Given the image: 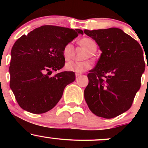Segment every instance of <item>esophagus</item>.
<instances>
[{"mask_svg": "<svg viewBox=\"0 0 148 148\" xmlns=\"http://www.w3.org/2000/svg\"><path fill=\"white\" fill-rule=\"evenodd\" d=\"M75 75H76V77H78V76L81 75V74H79V73H76Z\"/></svg>", "mask_w": 148, "mask_h": 148, "instance_id": "obj_1", "label": "esophagus"}]
</instances>
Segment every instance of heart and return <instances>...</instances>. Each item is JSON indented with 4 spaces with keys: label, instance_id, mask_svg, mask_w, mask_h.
Here are the masks:
<instances>
[{
    "label": "heart",
    "instance_id": "obj_1",
    "mask_svg": "<svg viewBox=\"0 0 148 148\" xmlns=\"http://www.w3.org/2000/svg\"><path fill=\"white\" fill-rule=\"evenodd\" d=\"M78 44L81 47L88 51L89 53L86 56L87 58H93L94 53L97 49V43L92 39L89 37H84L78 42ZM74 48L72 43H67L64 46L62 49V54L66 60L72 59L74 56ZM91 68V63L89 61H82V62H76V61H69L65 64V69L69 72L77 73H82Z\"/></svg>",
    "mask_w": 148,
    "mask_h": 148
}]
</instances>
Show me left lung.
I'll return each mask as SVG.
<instances>
[{"label": "left lung", "instance_id": "8db88e82", "mask_svg": "<svg viewBox=\"0 0 148 148\" xmlns=\"http://www.w3.org/2000/svg\"><path fill=\"white\" fill-rule=\"evenodd\" d=\"M102 51L88 74L84 97L90 110L103 118H113L132 106L145 70L143 52L136 40L120 28L84 30Z\"/></svg>", "mask_w": 148, "mask_h": 148}]
</instances>
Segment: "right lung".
<instances>
[{
	"label": "right lung",
	"instance_id": "obj_1",
	"mask_svg": "<svg viewBox=\"0 0 148 148\" xmlns=\"http://www.w3.org/2000/svg\"><path fill=\"white\" fill-rule=\"evenodd\" d=\"M82 30L42 25L18 38L11 51L10 88L20 107L40 114L52 109L64 88L74 81V72L51 76L64 65L62 49Z\"/></svg>",
	"mask_w": 148,
	"mask_h": 148
}]
</instances>
